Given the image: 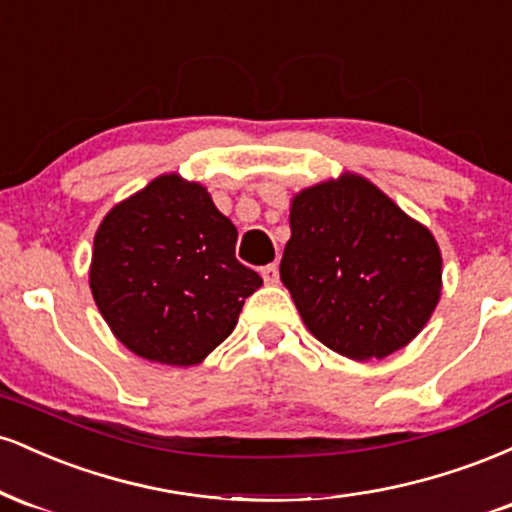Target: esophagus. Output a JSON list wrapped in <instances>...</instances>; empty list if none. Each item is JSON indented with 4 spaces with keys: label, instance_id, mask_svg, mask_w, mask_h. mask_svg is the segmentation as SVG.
I'll use <instances>...</instances> for the list:
<instances>
[{
    "label": "esophagus",
    "instance_id": "1",
    "mask_svg": "<svg viewBox=\"0 0 512 512\" xmlns=\"http://www.w3.org/2000/svg\"><path fill=\"white\" fill-rule=\"evenodd\" d=\"M260 274L264 284H276V281H279V267H276V264H267V267H262Z\"/></svg>",
    "mask_w": 512,
    "mask_h": 512
}]
</instances>
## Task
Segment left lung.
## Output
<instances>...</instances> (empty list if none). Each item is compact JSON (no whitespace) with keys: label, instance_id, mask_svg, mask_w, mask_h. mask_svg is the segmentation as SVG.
I'll return each mask as SVG.
<instances>
[{"label":"left lung","instance_id":"8db88e82","mask_svg":"<svg viewBox=\"0 0 512 512\" xmlns=\"http://www.w3.org/2000/svg\"><path fill=\"white\" fill-rule=\"evenodd\" d=\"M440 267L428 228L361 175L293 199L281 281L308 330L337 354L370 361L409 344L436 308Z\"/></svg>","mask_w":512,"mask_h":512}]
</instances>
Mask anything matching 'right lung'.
Segmentation results:
<instances>
[{"label": "right lung", "instance_id": "1", "mask_svg": "<svg viewBox=\"0 0 512 512\" xmlns=\"http://www.w3.org/2000/svg\"><path fill=\"white\" fill-rule=\"evenodd\" d=\"M238 231L197 182L161 175L105 216L91 291L115 337L149 361L195 366L260 289L236 257Z\"/></svg>", "mask_w": 512, "mask_h": 512}]
</instances>
